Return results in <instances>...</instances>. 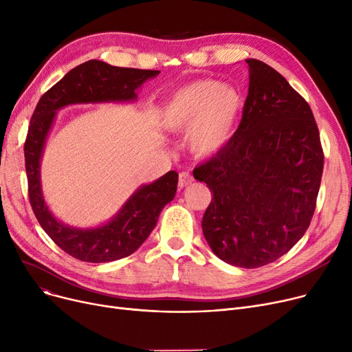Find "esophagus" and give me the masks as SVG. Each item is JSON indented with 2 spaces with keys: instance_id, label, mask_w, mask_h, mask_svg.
Listing matches in <instances>:
<instances>
[{
  "instance_id": "obj_1",
  "label": "esophagus",
  "mask_w": 352,
  "mask_h": 352,
  "mask_svg": "<svg viewBox=\"0 0 352 352\" xmlns=\"http://www.w3.org/2000/svg\"><path fill=\"white\" fill-rule=\"evenodd\" d=\"M192 182H194V177L191 175L190 171H182V173H179V178H178V186H179V188L187 187V186H190V184H192Z\"/></svg>"
}]
</instances>
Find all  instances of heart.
Wrapping results in <instances>:
<instances>
[{
    "instance_id": "heart-1",
    "label": "heart",
    "mask_w": 352,
    "mask_h": 352,
    "mask_svg": "<svg viewBox=\"0 0 352 352\" xmlns=\"http://www.w3.org/2000/svg\"><path fill=\"white\" fill-rule=\"evenodd\" d=\"M244 97L236 87L198 80L177 89L161 109V124L171 133H188L191 151L199 157L218 153L234 134Z\"/></svg>"
}]
</instances>
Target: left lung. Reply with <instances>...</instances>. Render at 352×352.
I'll use <instances>...</instances> for the list:
<instances>
[{"mask_svg":"<svg viewBox=\"0 0 352 352\" xmlns=\"http://www.w3.org/2000/svg\"><path fill=\"white\" fill-rule=\"evenodd\" d=\"M250 71L243 118L224 148L194 170L212 199L202 232L231 265L258 268L297 244L312 219L324 168L308 102L272 67Z\"/></svg>","mask_w":352,"mask_h":352,"instance_id":"left-lung-1","label":"left lung"}]
</instances>
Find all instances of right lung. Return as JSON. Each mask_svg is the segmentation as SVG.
<instances>
[{
  "mask_svg": "<svg viewBox=\"0 0 352 352\" xmlns=\"http://www.w3.org/2000/svg\"><path fill=\"white\" fill-rule=\"evenodd\" d=\"M160 74L155 69L121 68L89 60L72 68L40 98L24 144L28 197L32 211L52 241L85 263H109L131 255L155 228L160 212L175 197L178 174L168 171L140 187L109 223L97 228H74L55 218L43 197L40 164L57 111L71 104L137 100V89Z\"/></svg>",
  "mask_w": 352,
  "mask_h": 352,
  "instance_id": "add662e5",
  "label": "right lung"
}]
</instances>
